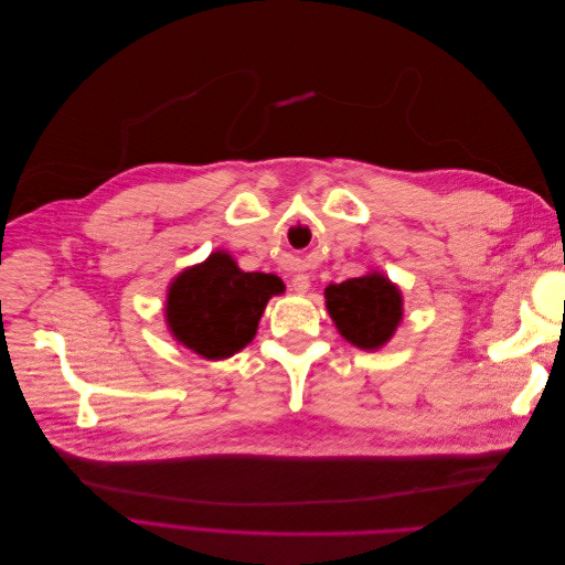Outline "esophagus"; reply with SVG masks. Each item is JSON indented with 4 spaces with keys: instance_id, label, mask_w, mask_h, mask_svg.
<instances>
[{
    "instance_id": "34e87169",
    "label": "esophagus",
    "mask_w": 565,
    "mask_h": 565,
    "mask_svg": "<svg viewBox=\"0 0 565 565\" xmlns=\"http://www.w3.org/2000/svg\"><path fill=\"white\" fill-rule=\"evenodd\" d=\"M309 287H311V278L306 276V273H299V276L292 278V289H295V292H309Z\"/></svg>"
}]
</instances>
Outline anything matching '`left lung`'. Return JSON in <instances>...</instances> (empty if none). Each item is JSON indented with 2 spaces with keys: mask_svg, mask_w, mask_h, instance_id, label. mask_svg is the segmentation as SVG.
I'll return each instance as SVG.
<instances>
[{
  "mask_svg": "<svg viewBox=\"0 0 565 565\" xmlns=\"http://www.w3.org/2000/svg\"><path fill=\"white\" fill-rule=\"evenodd\" d=\"M324 299L337 330L358 349L384 347L403 318L398 287L380 273L330 285Z\"/></svg>",
  "mask_w": 565,
  "mask_h": 565,
  "instance_id": "obj_1",
  "label": "left lung"
}]
</instances>
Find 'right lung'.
I'll return each mask as SVG.
<instances>
[{
  "mask_svg": "<svg viewBox=\"0 0 565 565\" xmlns=\"http://www.w3.org/2000/svg\"><path fill=\"white\" fill-rule=\"evenodd\" d=\"M285 289L270 273H245L228 254L183 270L167 299L172 334L195 353L218 361L245 349L256 334L266 301Z\"/></svg>",
  "mask_w": 565,
  "mask_h": 565,
  "instance_id": "obj_1",
  "label": "right lung"
}]
</instances>
